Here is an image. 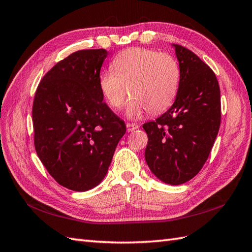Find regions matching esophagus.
<instances>
[{
    "mask_svg": "<svg viewBox=\"0 0 252 252\" xmlns=\"http://www.w3.org/2000/svg\"><path fill=\"white\" fill-rule=\"evenodd\" d=\"M138 129V126H136L135 123H126V130L127 132H133Z\"/></svg>",
    "mask_w": 252,
    "mask_h": 252,
    "instance_id": "1",
    "label": "esophagus"
}]
</instances>
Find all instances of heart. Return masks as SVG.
<instances>
[{"mask_svg":"<svg viewBox=\"0 0 252 252\" xmlns=\"http://www.w3.org/2000/svg\"><path fill=\"white\" fill-rule=\"evenodd\" d=\"M111 69L100 74V91L115 109L123 105L130 91L132 98L126 107L130 119L140 118L146 111L160 114L171 106L178 94L180 66L169 54L134 47L117 55Z\"/></svg>","mask_w":252,"mask_h":252,"instance_id":"1","label":"heart"}]
</instances>
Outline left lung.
<instances>
[{"instance_id":"8db88e82","label":"left lung","mask_w":252,"mask_h":252,"mask_svg":"<svg viewBox=\"0 0 252 252\" xmlns=\"http://www.w3.org/2000/svg\"><path fill=\"white\" fill-rule=\"evenodd\" d=\"M181 79L171 108L144 123L148 136L145 160L165 184L180 185L199 172L220 129V88L215 72L185 47L172 44Z\"/></svg>"}]
</instances>
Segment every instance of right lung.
I'll return each instance as SVG.
<instances>
[{"mask_svg": "<svg viewBox=\"0 0 252 252\" xmlns=\"http://www.w3.org/2000/svg\"><path fill=\"white\" fill-rule=\"evenodd\" d=\"M106 50H82L57 63L36 89L32 121L37 156L58 184L76 191L107 174L126 125L105 103L99 72Z\"/></svg>", "mask_w": 252, "mask_h": 252, "instance_id": "obj_1", "label": "right lung"}]
</instances>
